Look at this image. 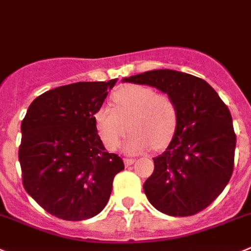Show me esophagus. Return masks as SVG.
Segmentation results:
<instances>
[{
  "mask_svg": "<svg viewBox=\"0 0 251 251\" xmlns=\"http://www.w3.org/2000/svg\"><path fill=\"white\" fill-rule=\"evenodd\" d=\"M133 162H135L133 158H124V163H125V166H131Z\"/></svg>",
  "mask_w": 251,
  "mask_h": 251,
  "instance_id": "esophagus-1",
  "label": "esophagus"
}]
</instances>
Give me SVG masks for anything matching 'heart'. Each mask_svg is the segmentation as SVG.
Masks as SVG:
<instances>
[{
	"instance_id": "1",
	"label": "heart",
	"mask_w": 251,
	"mask_h": 251,
	"mask_svg": "<svg viewBox=\"0 0 251 251\" xmlns=\"http://www.w3.org/2000/svg\"><path fill=\"white\" fill-rule=\"evenodd\" d=\"M114 107L104 105L94 115V121L102 144L107 150L118 149L128 131L131 135L125 151L137 153L145 150L163 149L172 140L178 107L173 98L156 93L146 85H125L112 94Z\"/></svg>"
}]
</instances>
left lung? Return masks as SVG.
I'll list each match as a JSON object with an SVG mask.
<instances>
[{
    "instance_id": "left-lung-1",
    "label": "left lung",
    "mask_w": 251,
    "mask_h": 251,
    "mask_svg": "<svg viewBox=\"0 0 251 251\" xmlns=\"http://www.w3.org/2000/svg\"><path fill=\"white\" fill-rule=\"evenodd\" d=\"M123 81L154 86L177 104L173 139L153 158L144 191L165 214H197L223 192L233 175L236 136L228 106L207 81L182 72L151 70Z\"/></svg>"
}]
</instances>
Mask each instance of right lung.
I'll use <instances>...</instances> for the list:
<instances>
[{"instance_id": "1", "label": "right lung", "mask_w": 251, "mask_h": 251, "mask_svg": "<svg viewBox=\"0 0 251 251\" xmlns=\"http://www.w3.org/2000/svg\"><path fill=\"white\" fill-rule=\"evenodd\" d=\"M116 83L80 81L51 89L29 105L21 125L22 183L44 210L84 221L106 205L123 158L105 150L94 115Z\"/></svg>"}]
</instances>
